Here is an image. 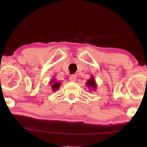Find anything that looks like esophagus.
Listing matches in <instances>:
<instances>
[{"label": "esophagus", "mask_w": 147, "mask_h": 147, "mask_svg": "<svg viewBox=\"0 0 147 147\" xmlns=\"http://www.w3.org/2000/svg\"><path fill=\"white\" fill-rule=\"evenodd\" d=\"M76 75H71L70 76V81L71 82H75L76 81Z\"/></svg>", "instance_id": "34e87169"}]
</instances>
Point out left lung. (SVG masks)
<instances>
[{"label": "left lung", "instance_id": "1", "mask_svg": "<svg viewBox=\"0 0 147 147\" xmlns=\"http://www.w3.org/2000/svg\"><path fill=\"white\" fill-rule=\"evenodd\" d=\"M86 84L88 87L92 88V90H95V87H96L95 80L93 79V77H92V78L89 79V80L87 82Z\"/></svg>", "mask_w": 147, "mask_h": 147}]
</instances>
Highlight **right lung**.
Returning a JSON list of instances; mask_svg holds the SVG:
<instances>
[{
    "instance_id": "right-lung-1",
    "label": "right lung",
    "mask_w": 147,
    "mask_h": 147,
    "mask_svg": "<svg viewBox=\"0 0 147 147\" xmlns=\"http://www.w3.org/2000/svg\"><path fill=\"white\" fill-rule=\"evenodd\" d=\"M52 82H53V83H52V90H57V88H58L59 87V86L61 85L60 84V83H58V82H51V83Z\"/></svg>"
}]
</instances>
